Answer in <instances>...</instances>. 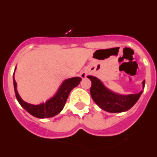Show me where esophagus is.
Returning <instances> with one entry per match:
<instances>
[{
    "mask_svg": "<svg viewBox=\"0 0 157 157\" xmlns=\"http://www.w3.org/2000/svg\"><path fill=\"white\" fill-rule=\"evenodd\" d=\"M80 76H81L82 78H85L86 77V72H82L81 74H80Z\"/></svg>",
    "mask_w": 157,
    "mask_h": 157,
    "instance_id": "obj_1",
    "label": "esophagus"
}]
</instances>
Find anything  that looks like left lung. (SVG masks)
<instances>
[{"instance_id": "obj_1", "label": "left lung", "mask_w": 157, "mask_h": 157, "mask_svg": "<svg viewBox=\"0 0 157 157\" xmlns=\"http://www.w3.org/2000/svg\"><path fill=\"white\" fill-rule=\"evenodd\" d=\"M92 82L90 94L95 103L101 109L108 112H123L131 109L141 97L143 90L135 94H120L107 88L102 82L92 75L87 76ZM145 87V80L142 82V89Z\"/></svg>"}]
</instances>
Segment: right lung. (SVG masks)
<instances>
[{"label":"right lung","mask_w":157,"mask_h":157,"mask_svg":"<svg viewBox=\"0 0 157 157\" xmlns=\"http://www.w3.org/2000/svg\"><path fill=\"white\" fill-rule=\"evenodd\" d=\"M16 69V67L13 74V84L16 99L19 101V105H21L25 110L34 117L39 118V119L53 117L59 114V112L63 110L70 92L79 84L82 80L80 77H73L67 78L61 83V85L59 86L56 94H54L52 98L47 100L45 102H42L39 105H32L23 101L18 93L17 83L14 78Z\"/></svg>","instance_id":"1"}]
</instances>
